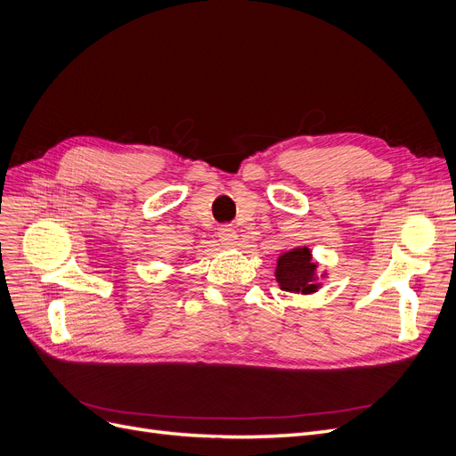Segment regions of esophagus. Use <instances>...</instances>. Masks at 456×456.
<instances>
[{"instance_id":"obj_1","label":"esophagus","mask_w":456,"mask_h":456,"mask_svg":"<svg viewBox=\"0 0 456 456\" xmlns=\"http://www.w3.org/2000/svg\"><path fill=\"white\" fill-rule=\"evenodd\" d=\"M217 239L222 244H232L237 240V231H234L232 225H222L217 229Z\"/></svg>"}]
</instances>
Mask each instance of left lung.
<instances>
[{
	"label": "left lung",
	"instance_id": "obj_1",
	"mask_svg": "<svg viewBox=\"0 0 456 456\" xmlns=\"http://www.w3.org/2000/svg\"><path fill=\"white\" fill-rule=\"evenodd\" d=\"M315 263H312V254L308 248H297L278 259L276 280L283 291L295 293H314L317 285L314 283Z\"/></svg>",
	"mask_w": 456,
	"mask_h": 456
}]
</instances>
